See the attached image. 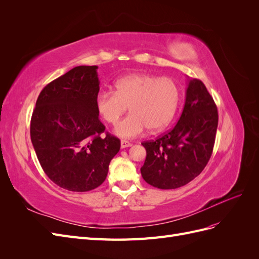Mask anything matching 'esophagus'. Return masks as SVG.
Instances as JSON below:
<instances>
[{"label": "esophagus", "instance_id": "obj_1", "mask_svg": "<svg viewBox=\"0 0 259 259\" xmlns=\"http://www.w3.org/2000/svg\"><path fill=\"white\" fill-rule=\"evenodd\" d=\"M131 146H132V144L130 142H127V140H121V148L122 149H125L127 147H131Z\"/></svg>", "mask_w": 259, "mask_h": 259}]
</instances>
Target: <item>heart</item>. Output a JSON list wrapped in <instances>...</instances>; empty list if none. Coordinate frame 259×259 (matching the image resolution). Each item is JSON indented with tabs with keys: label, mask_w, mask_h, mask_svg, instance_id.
<instances>
[{
	"label": "heart",
	"mask_w": 259,
	"mask_h": 259,
	"mask_svg": "<svg viewBox=\"0 0 259 259\" xmlns=\"http://www.w3.org/2000/svg\"><path fill=\"white\" fill-rule=\"evenodd\" d=\"M114 89L98 94L96 109L106 122L115 125L130 108L131 113L115 128L122 138L136 137L147 127L163 130L174 117L180 99L174 80L148 73L124 75L114 82Z\"/></svg>",
	"instance_id": "obj_1"
}]
</instances>
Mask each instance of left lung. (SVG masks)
Masks as SVG:
<instances>
[{"label": "left lung", "mask_w": 259, "mask_h": 259, "mask_svg": "<svg viewBox=\"0 0 259 259\" xmlns=\"http://www.w3.org/2000/svg\"><path fill=\"white\" fill-rule=\"evenodd\" d=\"M217 107L205 85L188 79L182 115L166 134L142 145L147 151L140 168L146 183L159 189H176L204 169L215 144Z\"/></svg>", "instance_id": "left-lung-1"}]
</instances>
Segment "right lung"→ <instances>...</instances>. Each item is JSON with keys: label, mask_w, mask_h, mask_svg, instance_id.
<instances>
[{"label": "right lung", "mask_w": 259, "mask_h": 259, "mask_svg": "<svg viewBox=\"0 0 259 259\" xmlns=\"http://www.w3.org/2000/svg\"><path fill=\"white\" fill-rule=\"evenodd\" d=\"M97 66L74 67L37 97L30 135L45 174L69 191L85 192L105 182L120 139L99 120Z\"/></svg>", "instance_id": "right-lung-1"}]
</instances>
